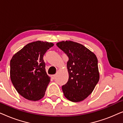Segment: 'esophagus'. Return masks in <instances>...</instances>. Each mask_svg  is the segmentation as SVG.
Masks as SVG:
<instances>
[{"label":"esophagus","instance_id":"1","mask_svg":"<svg viewBox=\"0 0 123 123\" xmlns=\"http://www.w3.org/2000/svg\"><path fill=\"white\" fill-rule=\"evenodd\" d=\"M56 74H54V75H51V78H53V79H54H54L56 78Z\"/></svg>","mask_w":123,"mask_h":123}]
</instances>
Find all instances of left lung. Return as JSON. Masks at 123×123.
Returning a JSON list of instances; mask_svg holds the SVG:
<instances>
[{
	"mask_svg": "<svg viewBox=\"0 0 123 123\" xmlns=\"http://www.w3.org/2000/svg\"><path fill=\"white\" fill-rule=\"evenodd\" d=\"M56 45L69 58V79L62 86L64 96L72 102L83 101L92 93L100 78L97 57L83 45L75 42L62 41Z\"/></svg>",
	"mask_w": 123,
	"mask_h": 123,
	"instance_id": "left-lung-1",
	"label": "left lung"
}]
</instances>
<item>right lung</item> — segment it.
Returning <instances> with one entry per match:
<instances>
[{"label":"right lung","instance_id":"right-lung-1","mask_svg":"<svg viewBox=\"0 0 123 123\" xmlns=\"http://www.w3.org/2000/svg\"><path fill=\"white\" fill-rule=\"evenodd\" d=\"M54 46L48 42L28 43L13 55L10 62V76L18 93L28 100L44 96L50 78L45 70L43 56Z\"/></svg>","mask_w":123,"mask_h":123}]
</instances>
